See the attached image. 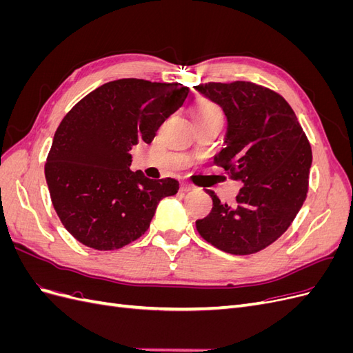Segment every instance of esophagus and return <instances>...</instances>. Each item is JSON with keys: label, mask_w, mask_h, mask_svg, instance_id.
I'll return each mask as SVG.
<instances>
[{"label": "esophagus", "mask_w": 353, "mask_h": 353, "mask_svg": "<svg viewBox=\"0 0 353 353\" xmlns=\"http://www.w3.org/2000/svg\"><path fill=\"white\" fill-rule=\"evenodd\" d=\"M196 187L193 185V184H190V183H183L181 184V191H183V193H187V191H191V190H194Z\"/></svg>", "instance_id": "obj_1"}]
</instances>
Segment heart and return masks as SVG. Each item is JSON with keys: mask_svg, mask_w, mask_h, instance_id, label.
<instances>
[{"mask_svg": "<svg viewBox=\"0 0 353 353\" xmlns=\"http://www.w3.org/2000/svg\"><path fill=\"white\" fill-rule=\"evenodd\" d=\"M191 116L193 121H221L222 122V110L216 103H213L208 99L199 100L193 109H191Z\"/></svg>", "mask_w": 353, "mask_h": 353, "instance_id": "b5f03b06", "label": "heart"}]
</instances>
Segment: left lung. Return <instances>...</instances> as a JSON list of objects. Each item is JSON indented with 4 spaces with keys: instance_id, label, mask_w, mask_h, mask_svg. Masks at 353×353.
Instances as JSON below:
<instances>
[{
    "instance_id": "obj_1",
    "label": "left lung",
    "mask_w": 353,
    "mask_h": 353,
    "mask_svg": "<svg viewBox=\"0 0 353 353\" xmlns=\"http://www.w3.org/2000/svg\"><path fill=\"white\" fill-rule=\"evenodd\" d=\"M227 116L225 147L215 156L243 187L234 206L206 190L213 208L196 221L200 236L231 254H252L279 239L306 199L312 150L293 109L279 92L253 82L194 87Z\"/></svg>"
}]
</instances>
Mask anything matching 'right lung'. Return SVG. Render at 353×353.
<instances>
[{
    "label": "right lung",
    "instance_id": "1",
    "mask_svg": "<svg viewBox=\"0 0 353 353\" xmlns=\"http://www.w3.org/2000/svg\"><path fill=\"white\" fill-rule=\"evenodd\" d=\"M183 83L117 79L101 85L63 117L46 162L52 206L65 228L95 250L140 239L159 201L178 193L174 178L132 172V145L150 144L188 97Z\"/></svg>",
    "mask_w": 353,
    "mask_h": 353
}]
</instances>
